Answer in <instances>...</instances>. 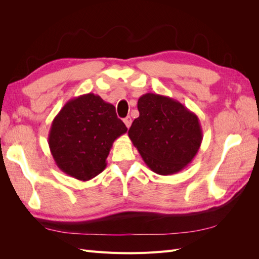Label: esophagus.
Wrapping results in <instances>:
<instances>
[{"label": "esophagus", "instance_id": "34e87169", "mask_svg": "<svg viewBox=\"0 0 259 259\" xmlns=\"http://www.w3.org/2000/svg\"><path fill=\"white\" fill-rule=\"evenodd\" d=\"M123 122L125 123V125H126V127L130 128L131 124H132V117H131V116H126V117H125V119L123 120Z\"/></svg>", "mask_w": 259, "mask_h": 259}]
</instances>
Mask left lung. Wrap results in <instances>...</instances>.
I'll list each match as a JSON object with an SVG mask.
<instances>
[{
  "label": "left lung",
  "mask_w": 259,
  "mask_h": 259,
  "mask_svg": "<svg viewBox=\"0 0 259 259\" xmlns=\"http://www.w3.org/2000/svg\"><path fill=\"white\" fill-rule=\"evenodd\" d=\"M139 116L128 131L147 166L167 176L178 173L197 155L202 143L199 117L179 101L147 93L139 97Z\"/></svg>",
  "instance_id": "left-lung-1"
}]
</instances>
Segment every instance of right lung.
I'll use <instances>...</instances> for the list:
<instances>
[{
    "instance_id": "obj_1",
    "label": "right lung",
    "mask_w": 259,
    "mask_h": 259,
    "mask_svg": "<svg viewBox=\"0 0 259 259\" xmlns=\"http://www.w3.org/2000/svg\"><path fill=\"white\" fill-rule=\"evenodd\" d=\"M126 132L114 106L90 93L70 99L55 116L49 146L64 173L86 182L106 168L114 140Z\"/></svg>"
}]
</instances>
